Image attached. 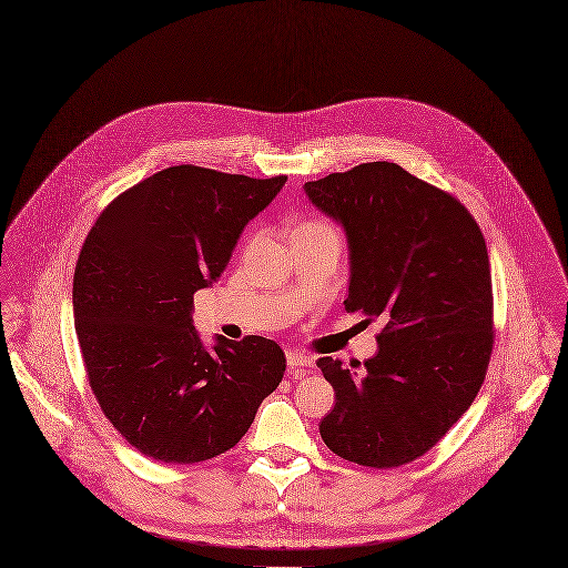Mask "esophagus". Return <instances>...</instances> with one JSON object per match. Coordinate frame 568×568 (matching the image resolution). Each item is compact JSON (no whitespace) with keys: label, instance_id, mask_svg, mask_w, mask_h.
<instances>
[{"label":"esophagus","instance_id":"esophagus-1","mask_svg":"<svg viewBox=\"0 0 568 568\" xmlns=\"http://www.w3.org/2000/svg\"><path fill=\"white\" fill-rule=\"evenodd\" d=\"M287 365L290 367H312L314 365V358L305 352H298V349H287Z\"/></svg>","mask_w":568,"mask_h":568}]
</instances>
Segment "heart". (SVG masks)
Instances as JSON below:
<instances>
[{"label": "heart", "instance_id": "obj_1", "mask_svg": "<svg viewBox=\"0 0 568 568\" xmlns=\"http://www.w3.org/2000/svg\"><path fill=\"white\" fill-rule=\"evenodd\" d=\"M294 234H334V230L329 223L321 219H307L294 230Z\"/></svg>", "mask_w": 568, "mask_h": 568}]
</instances>
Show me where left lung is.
<instances>
[{
  "instance_id": "1",
  "label": "left lung",
  "mask_w": 568,
  "mask_h": 568,
  "mask_svg": "<svg viewBox=\"0 0 568 568\" xmlns=\"http://www.w3.org/2000/svg\"><path fill=\"white\" fill-rule=\"evenodd\" d=\"M305 194L345 230V310L384 321L361 372L358 361H316L336 395L321 437L358 466L410 464L486 379L495 334L484 234L455 196L386 160L305 182Z\"/></svg>"
}]
</instances>
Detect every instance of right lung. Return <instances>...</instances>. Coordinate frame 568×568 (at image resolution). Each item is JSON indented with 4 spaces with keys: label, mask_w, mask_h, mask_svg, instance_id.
<instances>
[{
    "label": "right lung",
    "mask_w": 568,
    "mask_h": 568,
    "mask_svg": "<svg viewBox=\"0 0 568 568\" xmlns=\"http://www.w3.org/2000/svg\"><path fill=\"white\" fill-rule=\"evenodd\" d=\"M285 180L178 164L126 189L91 227L73 276L80 352L104 417L142 455H223L278 388L276 341L219 336L205 349L192 310Z\"/></svg>",
    "instance_id": "right-lung-1"
}]
</instances>
